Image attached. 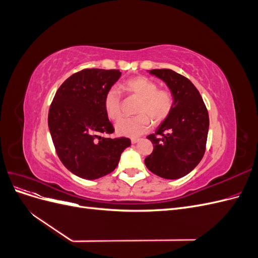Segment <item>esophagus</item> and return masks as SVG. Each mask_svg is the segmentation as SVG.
Wrapping results in <instances>:
<instances>
[{
	"mask_svg": "<svg viewBox=\"0 0 258 258\" xmlns=\"http://www.w3.org/2000/svg\"><path fill=\"white\" fill-rule=\"evenodd\" d=\"M140 141V139H138V138H131V143L132 144H136V143H138Z\"/></svg>",
	"mask_w": 258,
	"mask_h": 258,
	"instance_id": "1",
	"label": "esophagus"
}]
</instances>
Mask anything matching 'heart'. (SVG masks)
<instances>
[{
    "label": "heart",
    "mask_w": 258,
    "mask_h": 258,
    "mask_svg": "<svg viewBox=\"0 0 258 258\" xmlns=\"http://www.w3.org/2000/svg\"><path fill=\"white\" fill-rule=\"evenodd\" d=\"M121 88L128 98L138 99L135 114L129 118H122L116 123L117 135L129 138L141 137L150 130L151 120L159 124L170 116L174 107V96L168 89H159L157 83L146 76H136L124 82ZM104 111L108 118L118 120L122 113L120 93L108 89L103 99Z\"/></svg>",
    "instance_id": "1"
}]
</instances>
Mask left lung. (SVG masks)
Listing matches in <instances>:
<instances>
[{"instance_id": "1", "label": "left lung", "mask_w": 258, "mask_h": 258, "mask_svg": "<svg viewBox=\"0 0 258 258\" xmlns=\"http://www.w3.org/2000/svg\"><path fill=\"white\" fill-rule=\"evenodd\" d=\"M151 74L165 82L174 96L170 116L147 137L154 150L145 158L156 175L176 179L188 174L206 152L209 113L198 89L187 77L170 69H155Z\"/></svg>"}]
</instances>
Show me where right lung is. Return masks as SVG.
<instances>
[{"label": "right lung", "mask_w": 258, "mask_h": 258, "mask_svg": "<svg viewBox=\"0 0 258 258\" xmlns=\"http://www.w3.org/2000/svg\"><path fill=\"white\" fill-rule=\"evenodd\" d=\"M119 70L84 69L66 80L48 112V127L63 166L85 179L102 177L118 165L131 145L128 138H106L114 127L104 111V95L118 81Z\"/></svg>", "instance_id": "obj_1"}]
</instances>
